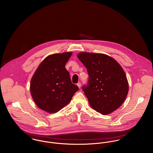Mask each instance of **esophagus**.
<instances>
[{
  "mask_svg": "<svg viewBox=\"0 0 153 153\" xmlns=\"http://www.w3.org/2000/svg\"><path fill=\"white\" fill-rule=\"evenodd\" d=\"M77 86L79 87V88H81V82H78V83H77Z\"/></svg>",
  "mask_w": 153,
  "mask_h": 153,
  "instance_id": "1",
  "label": "esophagus"
}]
</instances>
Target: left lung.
Segmentation results:
<instances>
[{
	"mask_svg": "<svg viewBox=\"0 0 153 153\" xmlns=\"http://www.w3.org/2000/svg\"><path fill=\"white\" fill-rule=\"evenodd\" d=\"M78 58L87 69V84L82 90L93 109L107 115L118 109L128 92L126 75L112 58L102 53L81 52Z\"/></svg>",
	"mask_w": 153,
	"mask_h": 153,
	"instance_id": "left-lung-1",
	"label": "left lung"
}]
</instances>
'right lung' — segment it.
<instances>
[{"label": "right lung", "instance_id": "1", "mask_svg": "<svg viewBox=\"0 0 153 153\" xmlns=\"http://www.w3.org/2000/svg\"><path fill=\"white\" fill-rule=\"evenodd\" d=\"M72 52L47 56L33 75L30 85L33 101L41 109L55 113L71 100L79 88L72 83L65 64Z\"/></svg>", "mask_w": 153, "mask_h": 153}]
</instances>
